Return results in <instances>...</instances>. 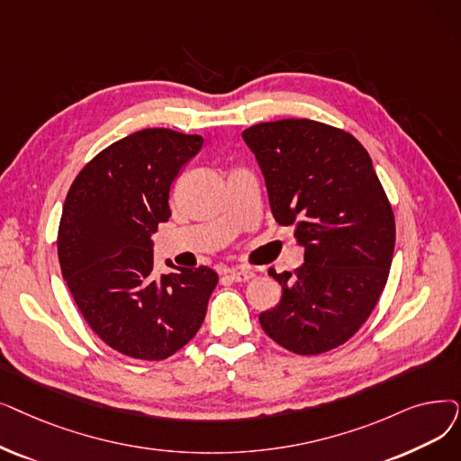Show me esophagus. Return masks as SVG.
Returning <instances> with one entry per match:
<instances>
[{"label": "esophagus", "instance_id": "1", "mask_svg": "<svg viewBox=\"0 0 461 461\" xmlns=\"http://www.w3.org/2000/svg\"><path fill=\"white\" fill-rule=\"evenodd\" d=\"M254 276V271L250 269H230L228 271V278L233 280V283H247Z\"/></svg>", "mask_w": 461, "mask_h": 461}]
</instances>
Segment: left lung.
<instances>
[{
	"label": "left lung",
	"mask_w": 461,
	"mask_h": 461,
	"mask_svg": "<svg viewBox=\"0 0 461 461\" xmlns=\"http://www.w3.org/2000/svg\"><path fill=\"white\" fill-rule=\"evenodd\" d=\"M262 167L271 212L294 226L305 264L269 275L280 302L259 314L262 330L294 354L345 345L366 324L390 275L395 218L357 139L309 118L262 122L243 131Z\"/></svg>",
	"instance_id": "obj_1"
}]
</instances>
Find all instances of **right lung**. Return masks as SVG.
Masks as SVG:
<instances>
[{"label":"right lung","mask_w":461,"mask_h":461,"mask_svg":"<svg viewBox=\"0 0 461 461\" xmlns=\"http://www.w3.org/2000/svg\"><path fill=\"white\" fill-rule=\"evenodd\" d=\"M202 135L147 128L78 171L58 228V259L75 303L113 350L159 362L202 328L218 275L199 266L156 276L152 239L167 222L169 188Z\"/></svg>","instance_id":"right-lung-1"}]
</instances>
